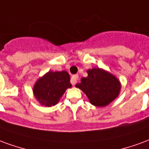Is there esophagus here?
<instances>
[{
    "label": "esophagus",
    "instance_id": "esophagus-1",
    "mask_svg": "<svg viewBox=\"0 0 149 149\" xmlns=\"http://www.w3.org/2000/svg\"><path fill=\"white\" fill-rule=\"evenodd\" d=\"M79 79V75L78 74H74L71 77V79H70V82H71V84L72 85H75L76 82H77V79Z\"/></svg>",
    "mask_w": 149,
    "mask_h": 149
}]
</instances>
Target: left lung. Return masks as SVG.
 <instances>
[{
	"mask_svg": "<svg viewBox=\"0 0 149 149\" xmlns=\"http://www.w3.org/2000/svg\"><path fill=\"white\" fill-rule=\"evenodd\" d=\"M88 76L82 78L76 87L82 90L90 102L97 107L109 105L119 95L120 83L113 74L101 68L87 70Z\"/></svg>",
	"mask_w": 149,
	"mask_h": 149,
	"instance_id": "left-lung-1",
	"label": "left lung"
}]
</instances>
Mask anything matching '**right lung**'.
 Masks as SVG:
<instances>
[{
	"label": "right lung",
	"mask_w": 149,
	"mask_h": 149,
	"mask_svg": "<svg viewBox=\"0 0 149 149\" xmlns=\"http://www.w3.org/2000/svg\"><path fill=\"white\" fill-rule=\"evenodd\" d=\"M70 78L67 71H48L38 79L33 87V94L42 106H55L67 88L71 87Z\"/></svg>",
	"instance_id": "add662e5"
}]
</instances>
